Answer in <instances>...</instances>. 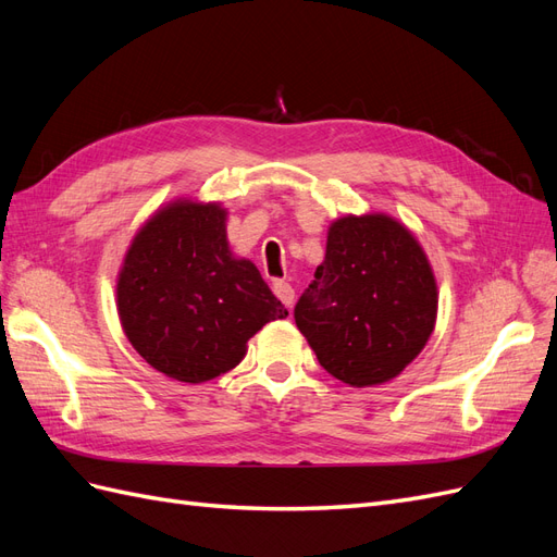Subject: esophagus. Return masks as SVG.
<instances>
[{"instance_id": "obj_1", "label": "esophagus", "mask_w": 557, "mask_h": 557, "mask_svg": "<svg viewBox=\"0 0 557 557\" xmlns=\"http://www.w3.org/2000/svg\"><path fill=\"white\" fill-rule=\"evenodd\" d=\"M274 295L283 301V305L285 307H293L295 305V288H293V285L290 283H285V281H276L274 283Z\"/></svg>"}]
</instances>
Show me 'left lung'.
I'll return each mask as SVG.
<instances>
[{
  "label": "left lung",
  "instance_id": "left-lung-1",
  "mask_svg": "<svg viewBox=\"0 0 557 557\" xmlns=\"http://www.w3.org/2000/svg\"><path fill=\"white\" fill-rule=\"evenodd\" d=\"M436 281L413 234L385 213L344 215L325 260L295 307V323L325 372L352 387L381 385L425 348Z\"/></svg>",
  "mask_w": 557,
  "mask_h": 557
}]
</instances>
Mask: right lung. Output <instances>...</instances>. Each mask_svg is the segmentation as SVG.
<instances>
[{
	"mask_svg": "<svg viewBox=\"0 0 557 557\" xmlns=\"http://www.w3.org/2000/svg\"><path fill=\"white\" fill-rule=\"evenodd\" d=\"M225 221L215 201L176 199L144 223L117 274V315L129 344L183 383L230 372L252 334L288 315L258 267L232 256Z\"/></svg>",
	"mask_w": 557,
	"mask_h": 557,
	"instance_id": "obj_1",
	"label": "right lung"
}]
</instances>
